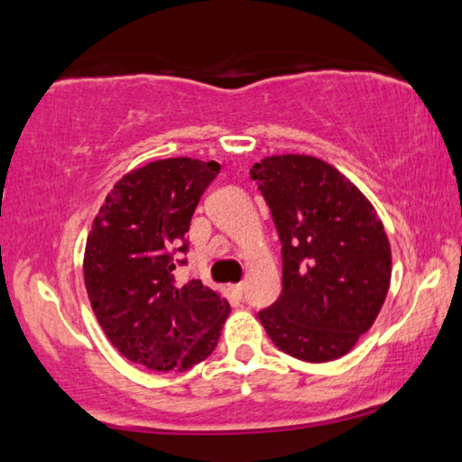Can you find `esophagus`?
<instances>
[{"instance_id": "1", "label": "esophagus", "mask_w": 462, "mask_h": 462, "mask_svg": "<svg viewBox=\"0 0 462 462\" xmlns=\"http://www.w3.org/2000/svg\"><path fill=\"white\" fill-rule=\"evenodd\" d=\"M232 293L236 295V297H243V293H245V282H238V284H232Z\"/></svg>"}]
</instances>
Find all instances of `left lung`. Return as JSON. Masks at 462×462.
Here are the masks:
<instances>
[{
	"label": "left lung",
	"instance_id": "obj_1",
	"mask_svg": "<svg viewBox=\"0 0 462 462\" xmlns=\"http://www.w3.org/2000/svg\"><path fill=\"white\" fill-rule=\"evenodd\" d=\"M282 245V293L259 311L278 349L305 362L346 356L373 327L392 281V249L368 199L308 154L251 169Z\"/></svg>",
	"mask_w": 462,
	"mask_h": 462
}]
</instances>
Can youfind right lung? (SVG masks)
<instances>
[{
    "instance_id": "1",
    "label": "right lung",
    "mask_w": 462,
    "mask_h": 462,
    "mask_svg": "<svg viewBox=\"0 0 462 462\" xmlns=\"http://www.w3.org/2000/svg\"><path fill=\"white\" fill-rule=\"evenodd\" d=\"M219 173L216 161L163 159L108 192L88 236L83 276L92 310L121 356L148 370H184L216 349L230 303L190 281L178 287L192 213Z\"/></svg>"
}]
</instances>
